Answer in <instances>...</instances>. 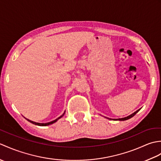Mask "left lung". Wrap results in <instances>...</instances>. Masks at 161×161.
<instances>
[{"label":"left lung","mask_w":161,"mask_h":161,"mask_svg":"<svg viewBox=\"0 0 161 161\" xmlns=\"http://www.w3.org/2000/svg\"><path fill=\"white\" fill-rule=\"evenodd\" d=\"M141 110V108L140 109H138V110H137L136 111H135L134 113H133L132 114H131V115H129V116H127V117H125V118H118V119H114V120H119V121H124V120H126V119H130V118H131L132 117H133V116H134L136 114H137V113ZM106 118V117H105ZM108 119H109V118H108Z\"/></svg>","instance_id":"left-lung-1"}]
</instances>
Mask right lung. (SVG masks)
Here are the masks:
<instances>
[{"label": "right lung", "mask_w": 161, "mask_h": 161, "mask_svg": "<svg viewBox=\"0 0 161 161\" xmlns=\"http://www.w3.org/2000/svg\"><path fill=\"white\" fill-rule=\"evenodd\" d=\"M64 114H65V111H64V114L61 115L60 117H59L58 118H57L56 119H54V120H53V121H51V122H47V123H39V122H34V121H32V120H30V119H27L26 118H25L28 121H29L30 122H31V123H32V124H34V125H38V126H47V125H52V124H53V123H54V122H56L58 119H60L61 118H62L63 116L64 115Z\"/></svg>", "instance_id": "add662e5"}]
</instances>
